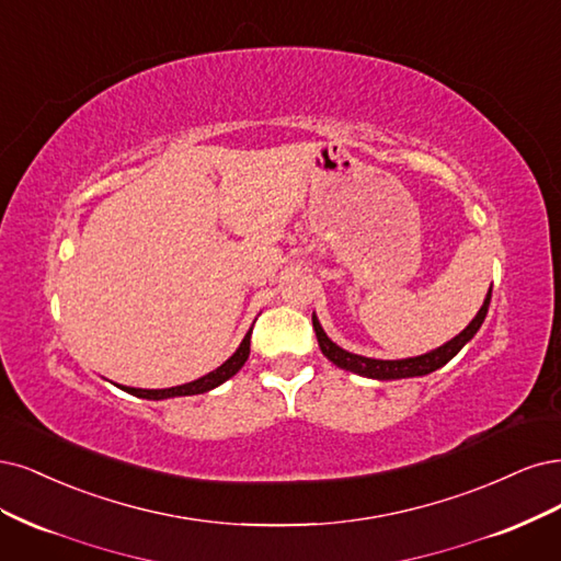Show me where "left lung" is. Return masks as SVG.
Here are the masks:
<instances>
[{"mask_svg": "<svg viewBox=\"0 0 561 561\" xmlns=\"http://www.w3.org/2000/svg\"><path fill=\"white\" fill-rule=\"evenodd\" d=\"M490 300H492V286L486 291V298L482 302V307L478 310V314L473 317V321L468 327L455 335L451 340H447L445 345H440L438 350H431L426 354L420 356H410V358H396V360H385V358H370V356H360V354H352L347 350H342L340 345L327 335V331L321 329V323L317 319V314H312V327L319 340V347L327 356L331 364H335L342 370L356 373L360 377H370V379H403V377H422L428 375L433 370L443 368L447 360L455 358L466 342H471L473 335L480 331L482 321L486 317V310H490Z\"/></svg>", "mask_w": 561, "mask_h": 561, "instance_id": "obj_1", "label": "left lung"}]
</instances>
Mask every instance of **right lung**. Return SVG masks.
I'll list each match as a JSON object with an SVG mask.
<instances>
[{
    "instance_id": "obj_1",
    "label": "right lung",
    "mask_w": 561,
    "mask_h": 561,
    "mask_svg": "<svg viewBox=\"0 0 561 561\" xmlns=\"http://www.w3.org/2000/svg\"><path fill=\"white\" fill-rule=\"evenodd\" d=\"M249 345H251V329L247 331L244 340L240 342V347L234 350V354L228 360H224L219 368L203 375L201 379H193V382H188V385H179V387H170V389H137V387H123V385H118V387L123 391L137 396V399H147V401H165V399H176V396L205 393V391H211L219 385H224L226 379H230L234 373H238L247 364Z\"/></svg>"
}]
</instances>
